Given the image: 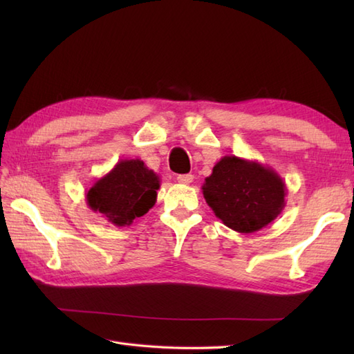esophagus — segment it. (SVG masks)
Returning a JSON list of instances; mask_svg holds the SVG:
<instances>
[{"mask_svg": "<svg viewBox=\"0 0 354 354\" xmlns=\"http://www.w3.org/2000/svg\"><path fill=\"white\" fill-rule=\"evenodd\" d=\"M178 183L189 185V184L193 183V175H190V173H189V175H179L178 176Z\"/></svg>", "mask_w": 354, "mask_h": 354, "instance_id": "esophagus-1", "label": "esophagus"}]
</instances>
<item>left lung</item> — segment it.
Here are the masks:
<instances>
[{"instance_id": "1", "label": "left lung", "mask_w": 354, "mask_h": 354, "mask_svg": "<svg viewBox=\"0 0 354 354\" xmlns=\"http://www.w3.org/2000/svg\"><path fill=\"white\" fill-rule=\"evenodd\" d=\"M202 193L216 217L242 234L266 228L286 205L288 189L278 173L236 155L221 158L205 178Z\"/></svg>"}]
</instances>
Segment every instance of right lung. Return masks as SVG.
I'll list each match as a JSON object with an SVG mask.
<instances>
[{
  "label": "right lung",
  "instance_id": "add662e5",
  "mask_svg": "<svg viewBox=\"0 0 354 354\" xmlns=\"http://www.w3.org/2000/svg\"><path fill=\"white\" fill-rule=\"evenodd\" d=\"M160 185L141 160H120L86 192V204L115 227H129L155 205Z\"/></svg>",
  "mask_w": 354,
  "mask_h": 354
}]
</instances>
